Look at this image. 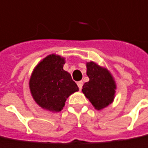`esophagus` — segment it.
Segmentation results:
<instances>
[{
  "instance_id": "1",
  "label": "esophagus",
  "mask_w": 148,
  "mask_h": 148,
  "mask_svg": "<svg viewBox=\"0 0 148 148\" xmlns=\"http://www.w3.org/2000/svg\"><path fill=\"white\" fill-rule=\"evenodd\" d=\"M83 85V81H79V82H77V86H78V88H79V89H80V90L82 89Z\"/></svg>"
}]
</instances>
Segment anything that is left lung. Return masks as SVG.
<instances>
[{
  "mask_svg": "<svg viewBox=\"0 0 148 148\" xmlns=\"http://www.w3.org/2000/svg\"><path fill=\"white\" fill-rule=\"evenodd\" d=\"M86 67L89 81L84 83L82 91L96 110H102L114 101L116 82L106 68L94 61L87 62Z\"/></svg>",
  "mask_w": 148,
  "mask_h": 148,
  "instance_id": "left-lung-1",
  "label": "left lung"
}]
</instances>
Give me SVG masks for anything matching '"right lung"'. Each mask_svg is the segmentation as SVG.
Wrapping results in <instances>:
<instances>
[{"instance_id": "add662e5", "label": "right lung", "mask_w": 148, "mask_h": 148, "mask_svg": "<svg viewBox=\"0 0 148 148\" xmlns=\"http://www.w3.org/2000/svg\"><path fill=\"white\" fill-rule=\"evenodd\" d=\"M64 57L55 53L47 55L34 68L29 81L30 94L42 109L59 112L67 98L79 90L69 72L63 69Z\"/></svg>"}]
</instances>
